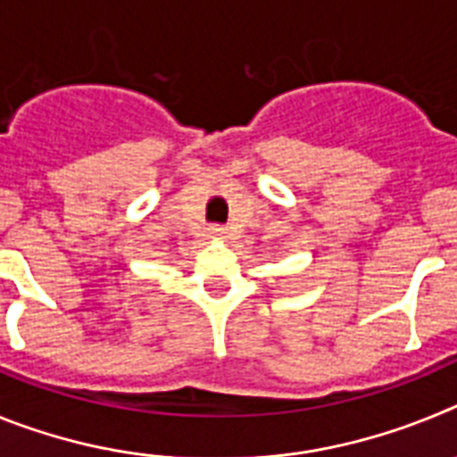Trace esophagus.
<instances>
[{
	"instance_id": "34e87169",
	"label": "esophagus",
	"mask_w": 457,
	"mask_h": 457,
	"mask_svg": "<svg viewBox=\"0 0 457 457\" xmlns=\"http://www.w3.org/2000/svg\"><path fill=\"white\" fill-rule=\"evenodd\" d=\"M210 233H212V236H215V237H224L226 236V228H224V226L215 224V226H210Z\"/></svg>"
}]
</instances>
